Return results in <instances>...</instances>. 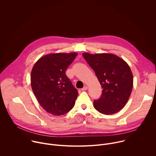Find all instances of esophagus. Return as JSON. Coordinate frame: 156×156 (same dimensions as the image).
<instances>
[{
  "mask_svg": "<svg viewBox=\"0 0 156 156\" xmlns=\"http://www.w3.org/2000/svg\"><path fill=\"white\" fill-rule=\"evenodd\" d=\"M87 90V86H84V87H83L82 89H81V90L82 91H86V90Z\"/></svg>",
  "mask_w": 156,
  "mask_h": 156,
  "instance_id": "34e87169",
  "label": "esophagus"
}]
</instances>
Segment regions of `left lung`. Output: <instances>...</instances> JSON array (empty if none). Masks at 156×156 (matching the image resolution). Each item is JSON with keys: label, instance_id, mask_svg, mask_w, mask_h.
<instances>
[{"label": "left lung", "instance_id": "left-lung-1", "mask_svg": "<svg viewBox=\"0 0 156 156\" xmlns=\"http://www.w3.org/2000/svg\"><path fill=\"white\" fill-rule=\"evenodd\" d=\"M83 56L103 89L101 98L94 101V107L105 115L119 112L127 103L133 89V76L129 65L113 54L84 52Z\"/></svg>", "mask_w": 156, "mask_h": 156}]
</instances>
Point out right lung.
I'll return each instance as SVG.
<instances>
[{
  "mask_svg": "<svg viewBox=\"0 0 156 156\" xmlns=\"http://www.w3.org/2000/svg\"><path fill=\"white\" fill-rule=\"evenodd\" d=\"M77 55L76 52L46 54L32 69V90L40 105L51 115H64L75 105L78 93L65 71Z\"/></svg>",
  "mask_w": 156,
  "mask_h": 156,
  "instance_id": "obj_1",
  "label": "right lung"
}]
</instances>
